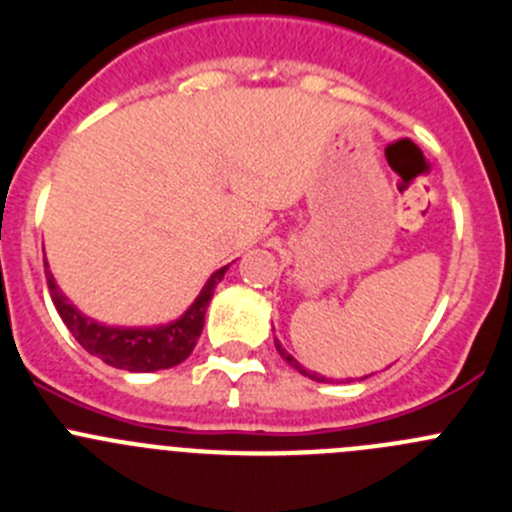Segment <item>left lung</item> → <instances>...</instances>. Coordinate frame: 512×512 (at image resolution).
Masks as SVG:
<instances>
[{
	"label": "left lung",
	"mask_w": 512,
	"mask_h": 512,
	"mask_svg": "<svg viewBox=\"0 0 512 512\" xmlns=\"http://www.w3.org/2000/svg\"><path fill=\"white\" fill-rule=\"evenodd\" d=\"M276 349H279V354H281V357H284V362L289 364V367H294L299 374H304V377H309V379H316V382H324V379H326V377H319V374H316V372H309V369H306V367H301V364L296 362V359L291 357V354L286 352V349L281 347L279 342H276Z\"/></svg>",
	"instance_id": "obj_1"
}]
</instances>
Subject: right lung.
Segmentation results:
<instances>
[{"label":"right lung","mask_w":512,"mask_h":512,"mask_svg":"<svg viewBox=\"0 0 512 512\" xmlns=\"http://www.w3.org/2000/svg\"><path fill=\"white\" fill-rule=\"evenodd\" d=\"M226 271L228 266H223L206 281V286L196 296V301L188 306L186 314L160 326L97 324L95 319L85 316L80 309H75V304L67 301L50 271H47V286H50L57 314L62 316V321L67 324L72 337L80 342V347L87 349L92 357H100L110 367L128 369V372H158V369L175 367V364L191 357L193 347L203 332V319H206V309L213 299V289Z\"/></svg>","instance_id":"obj_1"}]
</instances>
